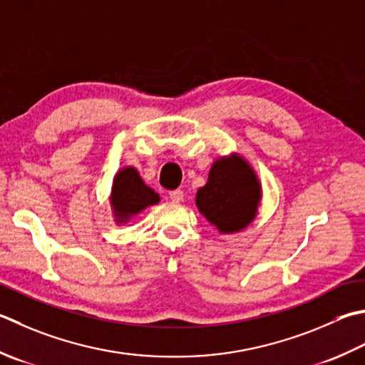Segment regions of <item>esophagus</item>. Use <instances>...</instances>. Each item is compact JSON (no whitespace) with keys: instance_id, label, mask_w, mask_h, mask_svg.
Segmentation results:
<instances>
[{"instance_id":"obj_1","label":"esophagus","mask_w":365,"mask_h":365,"mask_svg":"<svg viewBox=\"0 0 365 365\" xmlns=\"http://www.w3.org/2000/svg\"><path fill=\"white\" fill-rule=\"evenodd\" d=\"M169 197L173 199V201H182L183 199V191L182 190H173V191H169Z\"/></svg>"}]
</instances>
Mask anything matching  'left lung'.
<instances>
[{
    "instance_id": "1",
    "label": "left lung",
    "mask_w": 365,
    "mask_h": 365,
    "mask_svg": "<svg viewBox=\"0 0 365 365\" xmlns=\"http://www.w3.org/2000/svg\"><path fill=\"white\" fill-rule=\"evenodd\" d=\"M261 187L253 169L240 156L213 163L205 187L199 188L196 205L209 223L223 234L244 230L258 210Z\"/></svg>"
}]
</instances>
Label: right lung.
<instances>
[{
  "mask_svg": "<svg viewBox=\"0 0 365 365\" xmlns=\"http://www.w3.org/2000/svg\"><path fill=\"white\" fill-rule=\"evenodd\" d=\"M110 202L115 212L117 223H126L145 207L160 202V196L147 187L138 170L134 168H125L113 178Z\"/></svg>",
  "mask_w": 365,
  "mask_h": 365,
  "instance_id": "1",
  "label": "right lung"
}]
</instances>
